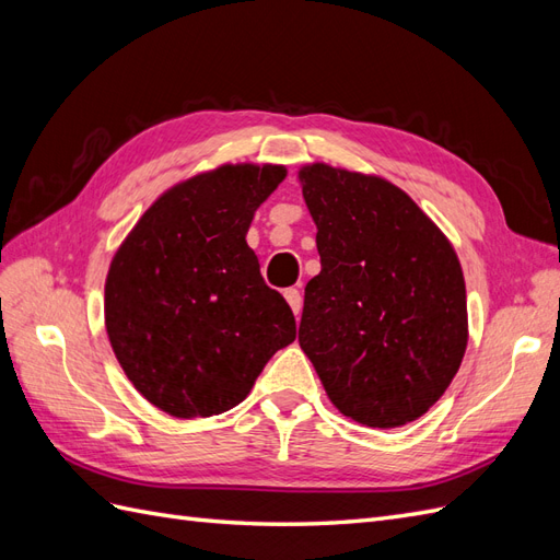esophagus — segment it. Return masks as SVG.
Returning <instances> with one entry per match:
<instances>
[{
    "mask_svg": "<svg viewBox=\"0 0 560 560\" xmlns=\"http://www.w3.org/2000/svg\"><path fill=\"white\" fill-rule=\"evenodd\" d=\"M284 299H287V303H290V308L294 311V315H299L301 313V292L296 290V287L284 290Z\"/></svg>",
    "mask_w": 560,
    "mask_h": 560,
    "instance_id": "obj_1",
    "label": "esophagus"
}]
</instances>
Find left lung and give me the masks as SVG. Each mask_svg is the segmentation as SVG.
Listing matches in <instances>:
<instances>
[{
  "mask_svg": "<svg viewBox=\"0 0 560 560\" xmlns=\"http://www.w3.org/2000/svg\"><path fill=\"white\" fill-rule=\"evenodd\" d=\"M322 270L299 325L331 404L399 428L446 393L467 348L460 261L395 184L315 163L301 171Z\"/></svg>",
  "mask_w": 560,
  "mask_h": 560,
  "instance_id": "obj_1",
  "label": "left lung"
}]
</instances>
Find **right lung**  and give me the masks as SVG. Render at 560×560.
I'll return each mask as SVG.
<instances>
[{"label":"right lung","mask_w":560,"mask_h":560,"mask_svg":"<svg viewBox=\"0 0 560 560\" xmlns=\"http://www.w3.org/2000/svg\"><path fill=\"white\" fill-rule=\"evenodd\" d=\"M284 177L224 165L163 194L130 231L105 284V322L130 383L175 418L241 404L296 322L245 233Z\"/></svg>","instance_id":"add662e5"}]
</instances>
